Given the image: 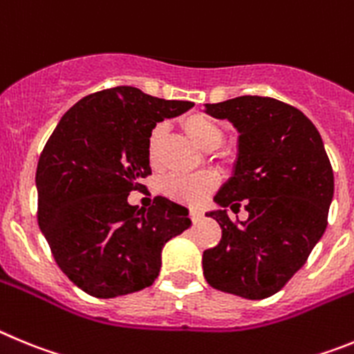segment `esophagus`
Returning <instances> with one entry per match:
<instances>
[{
	"label": "esophagus",
	"mask_w": 354,
	"mask_h": 354,
	"mask_svg": "<svg viewBox=\"0 0 354 354\" xmlns=\"http://www.w3.org/2000/svg\"><path fill=\"white\" fill-rule=\"evenodd\" d=\"M190 218H192L194 222H199L201 218H203V212H201V209H190Z\"/></svg>",
	"instance_id": "obj_1"
}]
</instances>
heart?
I'll return each mask as SVG.
<instances>
[{
  "mask_svg": "<svg viewBox=\"0 0 354 354\" xmlns=\"http://www.w3.org/2000/svg\"><path fill=\"white\" fill-rule=\"evenodd\" d=\"M185 133L199 146L203 151H213L224 142V132L221 125L203 113H194L181 120ZM165 127L155 125L149 130L148 142H146V155L151 167L160 165V148L164 142ZM216 176L212 173H201L194 176H181L173 174L162 181V190L167 197L180 201L185 205H201L216 187Z\"/></svg>",
  "mask_w": 354,
  "mask_h": 354,
  "instance_id": "b5f03b06",
  "label": "heart"
}]
</instances>
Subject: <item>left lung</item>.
I'll use <instances>...</instances> for the list:
<instances>
[{
	"label": "left lung",
	"mask_w": 354,
	"mask_h": 354,
	"mask_svg": "<svg viewBox=\"0 0 354 354\" xmlns=\"http://www.w3.org/2000/svg\"><path fill=\"white\" fill-rule=\"evenodd\" d=\"M238 132L232 174L206 212L222 227V240L203 252L212 288L247 300H263L284 288L301 268L326 229L333 171L314 123L296 107L270 97H238L206 104ZM244 201L247 221L227 208Z\"/></svg>",
	"instance_id": "left-lung-1"
}]
</instances>
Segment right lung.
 <instances>
[{
  "mask_svg": "<svg viewBox=\"0 0 354 354\" xmlns=\"http://www.w3.org/2000/svg\"><path fill=\"white\" fill-rule=\"evenodd\" d=\"M192 106L118 86L70 107L47 141L35 178L38 225L62 272L88 295L116 298L151 286L164 245L192 225L189 209L167 197L149 209L127 199L151 174L149 130Z\"/></svg>",
  "mask_w": 354,
  "mask_h": 354,
  "instance_id": "add662e5",
  "label": "right lung"
}]
</instances>
